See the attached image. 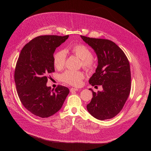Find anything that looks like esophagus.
Wrapping results in <instances>:
<instances>
[{
    "mask_svg": "<svg viewBox=\"0 0 151 151\" xmlns=\"http://www.w3.org/2000/svg\"><path fill=\"white\" fill-rule=\"evenodd\" d=\"M80 89H76V88H71L70 89V92H75V91H79Z\"/></svg>",
    "mask_w": 151,
    "mask_h": 151,
    "instance_id": "34e87169",
    "label": "esophagus"
}]
</instances>
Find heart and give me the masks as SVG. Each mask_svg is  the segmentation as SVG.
<instances>
[{
    "instance_id": "b5f03b06",
    "label": "heart",
    "mask_w": 151,
    "mask_h": 151,
    "mask_svg": "<svg viewBox=\"0 0 151 151\" xmlns=\"http://www.w3.org/2000/svg\"><path fill=\"white\" fill-rule=\"evenodd\" d=\"M70 52L81 59L82 67L87 70H91L94 67V62L92 59V51L88 47L81 44H76L64 51H58L54 55V65L58 69H61L65 65L66 58L65 52ZM62 80L71 86H79L81 84L84 75L80 71L68 70L62 75Z\"/></svg>"
}]
</instances>
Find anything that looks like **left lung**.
Wrapping results in <instances>:
<instances>
[{"label":"left lung","mask_w":151,"mask_h":151,"mask_svg":"<svg viewBox=\"0 0 151 151\" xmlns=\"http://www.w3.org/2000/svg\"><path fill=\"white\" fill-rule=\"evenodd\" d=\"M96 53L98 65L89 79L92 86L101 85L102 91L95 92L87 109L95 118L105 120L116 116L122 110L131 89L129 60L124 51L113 42L81 35Z\"/></svg>","instance_id":"1"}]
</instances>
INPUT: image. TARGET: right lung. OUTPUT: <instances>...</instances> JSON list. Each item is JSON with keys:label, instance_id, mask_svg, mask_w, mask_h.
Listing matches in <instances>:
<instances>
[{"label": "right lung", "instance_id": "1", "mask_svg": "<svg viewBox=\"0 0 151 151\" xmlns=\"http://www.w3.org/2000/svg\"><path fill=\"white\" fill-rule=\"evenodd\" d=\"M68 35H42L22 49L14 70V81L22 104L29 111L42 118L56 113L62 108L69 89L59 85L47 87V75L54 71V52Z\"/></svg>", "mask_w": 151, "mask_h": 151}]
</instances>
